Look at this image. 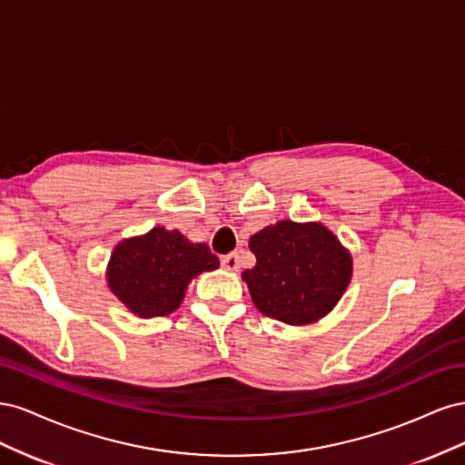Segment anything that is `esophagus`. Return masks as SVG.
Here are the masks:
<instances>
[{
    "mask_svg": "<svg viewBox=\"0 0 465 465\" xmlns=\"http://www.w3.org/2000/svg\"><path fill=\"white\" fill-rule=\"evenodd\" d=\"M221 263H223L224 270H229V272H238V267H241V256H238L236 252H232V254L223 256V258H221Z\"/></svg>",
    "mask_w": 465,
    "mask_h": 465,
    "instance_id": "obj_1",
    "label": "esophagus"
}]
</instances>
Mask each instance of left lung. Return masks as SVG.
Here are the masks:
<instances>
[{
  "label": "left lung",
  "mask_w": 465,
  "mask_h": 465,
  "mask_svg": "<svg viewBox=\"0 0 465 465\" xmlns=\"http://www.w3.org/2000/svg\"><path fill=\"white\" fill-rule=\"evenodd\" d=\"M256 265L242 273L256 308L291 326H306L340 302L353 258L322 223L279 221L248 242Z\"/></svg>",
  "instance_id": "1"
}]
</instances>
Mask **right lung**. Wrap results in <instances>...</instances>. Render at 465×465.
Masks as SVG:
<instances>
[{"instance_id": "add662e5", "label": "right lung", "mask_w": 465, "mask_h": 465, "mask_svg": "<svg viewBox=\"0 0 465 465\" xmlns=\"http://www.w3.org/2000/svg\"><path fill=\"white\" fill-rule=\"evenodd\" d=\"M219 267L207 244H193L178 231L154 227L122 241L112 252L106 281L130 312L142 318L166 316L184 301L188 283Z\"/></svg>"}]
</instances>
